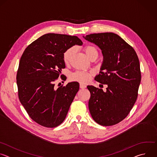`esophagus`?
<instances>
[{
	"instance_id": "obj_1",
	"label": "esophagus",
	"mask_w": 157,
	"mask_h": 157,
	"mask_svg": "<svg viewBox=\"0 0 157 157\" xmlns=\"http://www.w3.org/2000/svg\"><path fill=\"white\" fill-rule=\"evenodd\" d=\"M79 86H80V88L81 89H84V88H86V86L82 83H80L79 84Z\"/></svg>"
}]
</instances>
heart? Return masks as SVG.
I'll list each match as a JSON object with an SVG mask.
<instances>
[{"label":"heart","mask_w":157,"mask_h":157,"mask_svg":"<svg viewBox=\"0 0 157 157\" xmlns=\"http://www.w3.org/2000/svg\"><path fill=\"white\" fill-rule=\"evenodd\" d=\"M84 52H85L86 56L89 58L92 59L94 57H98V48L91 44H88L84 48ZM75 53V48L74 47H70L67 48L63 54V59L65 64H68L70 63L72 59L74 54ZM91 76V73L78 71H76L70 75V79L72 81H78L82 83L87 82L90 79Z\"/></svg>","instance_id":"heart-1"}]
</instances>
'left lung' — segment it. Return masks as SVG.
Masks as SVG:
<instances>
[{
    "label": "left lung",
    "instance_id": "obj_1",
    "mask_svg": "<svg viewBox=\"0 0 157 157\" xmlns=\"http://www.w3.org/2000/svg\"><path fill=\"white\" fill-rule=\"evenodd\" d=\"M83 38L101 50L103 61L94 79L107 85L105 92L93 86H87L91 93L89 112L99 125L117 124L127 116L137 98L141 81L137 55L114 33H93Z\"/></svg>",
    "mask_w": 157,
    "mask_h": 157
}]
</instances>
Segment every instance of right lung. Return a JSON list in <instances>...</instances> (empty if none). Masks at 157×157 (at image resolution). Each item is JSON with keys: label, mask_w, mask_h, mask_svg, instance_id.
I'll use <instances>...</instances> for the list:
<instances>
[{"label": "right lung", "mask_w": 157, "mask_h": 157, "mask_svg": "<svg viewBox=\"0 0 157 157\" xmlns=\"http://www.w3.org/2000/svg\"><path fill=\"white\" fill-rule=\"evenodd\" d=\"M81 46L76 36L57 33L43 35L25 50L17 74L18 98L32 120L48 128L60 125L79 91L78 82L55 88L62 68L64 52L75 45Z\"/></svg>", "instance_id": "obj_1"}]
</instances>
